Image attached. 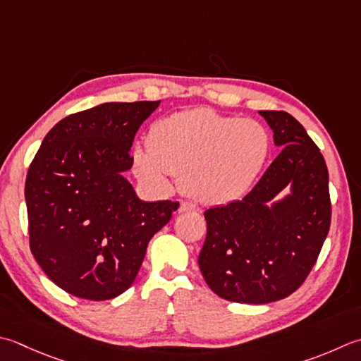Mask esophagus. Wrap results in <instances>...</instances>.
I'll use <instances>...</instances> for the list:
<instances>
[{
	"label": "esophagus",
	"instance_id": "obj_1",
	"mask_svg": "<svg viewBox=\"0 0 361 361\" xmlns=\"http://www.w3.org/2000/svg\"><path fill=\"white\" fill-rule=\"evenodd\" d=\"M200 208L197 207L195 203H192V202H189V200H183L181 203H180V213H190V211H192V213H195V211H199Z\"/></svg>",
	"mask_w": 361,
	"mask_h": 361
}]
</instances>
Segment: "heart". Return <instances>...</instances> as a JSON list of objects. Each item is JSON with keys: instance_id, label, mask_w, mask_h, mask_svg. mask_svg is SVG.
I'll return each instance as SVG.
<instances>
[{"instance_id": "1", "label": "heart", "mask_w": 361, "mask_h": 361, "mask_svg": "<svg viewBox=\"0 0 361 361\" xmlns=\"http://www.w3.org/2000/svg\"><path fill=\"white\" fill-rule=\"evenodd\" d=\"M269 150V133L257 120L197 108L157 120L147 145L133 148L131 166L148 186L166 189L171 175H180L194 199L225 203L250 186Z\"/></svg>"}]
</instances>
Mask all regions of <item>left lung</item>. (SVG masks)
Listing matches in <instances>:
<instances>
[{
    "instance_id": "left-lung-1",
    "label": "left lung",
    "mask_w": 361,
    "mask_h": 361,
    "mask_svg": "<svg viewBox=\"0 0 361 361\" xmlns=\"http://www.w3.org/2000/svg\"><path fill=\"white\" fill-rule=\"evenodd\" d=\"M283 147L243 200L204 211L207 239L199 255L204 281L225 300L269 303L303 285L331 221L329 171L305 128L285 111H259ZM293 194L270 207L279 190Z\"/></svg>"
}]
</instances>
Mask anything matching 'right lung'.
Listing matches in <instances>:
<instances>
[{
  "instance_id": "add662e5",
  "label": "right lung",
  "mask_w": 361,
  "mask_h": 361,
  "mask_svg": "<svg viewBox=\"0 0 361 361\" xmlns=\"http://www.w3.org/2000/svg\"><path fill=\"white\" fill-rule=\"evenodd\" d=\"M159 102L104 103L62 118L26 175L30 249L48 279L86 300L126 291L154 233L178 202L137 199L122 172L130 148Z\"/></svg>"
}]
</instances>
